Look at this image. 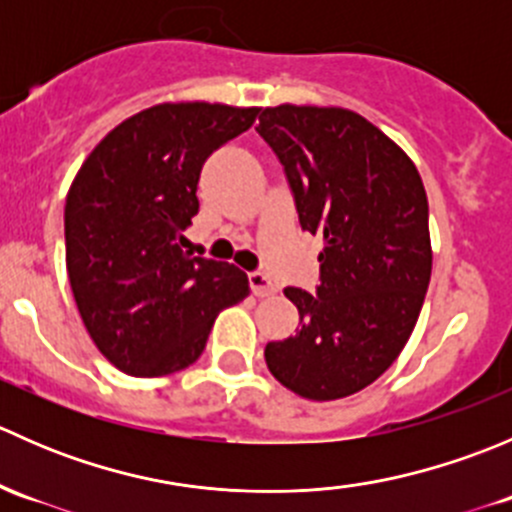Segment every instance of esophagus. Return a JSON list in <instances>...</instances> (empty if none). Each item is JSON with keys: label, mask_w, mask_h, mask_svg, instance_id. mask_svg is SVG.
Segmentation results:
<instances>
[{"label": "esophagus", "mask_w": 512, "mask_h": 512, "mask_svg": "<svg viewBox=\"0 0 512 512\" xmlns=\"http://www.w3.org/2000/svg\"><path fill=\"white\" fill-rule=\"evenodd\" d=\"M250 287H252V294H255V297H272V294L277 292L275 282H272L267 275H262V272H252Z\"/></svg>", "instance_id": "1"}]
</instances>
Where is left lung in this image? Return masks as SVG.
I'll use <instances>...</instances> for the list:
<instances>
[{"instance_id": "1", "label": "left lung", "mask_w": 512, "mask_h": 512, "mask_svg": "<svg viewBox=\"0 0 512 512\" xmlns=\"http://www.w3.org/2000/svg\"><path fill=\"white\" fill-rule=\"evenodd\" d=\"M257 133L285 165L302 230L324 240L322 285L285 289L299 332L267 344V369L302 399H344L399 359L418 322L433 265L426 190L404 148L349 108L267 106Z\"/></svg>"}]
</instances>
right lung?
Listing matches in <instances>:
<instances>
[{
    "label": "right lung",
    "mask_w": 512,
    "mask_h": 512,
    "mask_svg": "<svg viewBox=\"0 0 512 512\" xmlns=\"http://www.w3.org/2000/svg\"><path fill=\"white\" fill-rule=\"evenodd\" d=\"M257 106L156 103L81 163L64 210L66 272L84 327L141 379L198 361L223 309L250 294L235 265L185 252L205 158L255 123Z\"/></svg>",
    "instance_id": "add662e5"
}]
</instances>
